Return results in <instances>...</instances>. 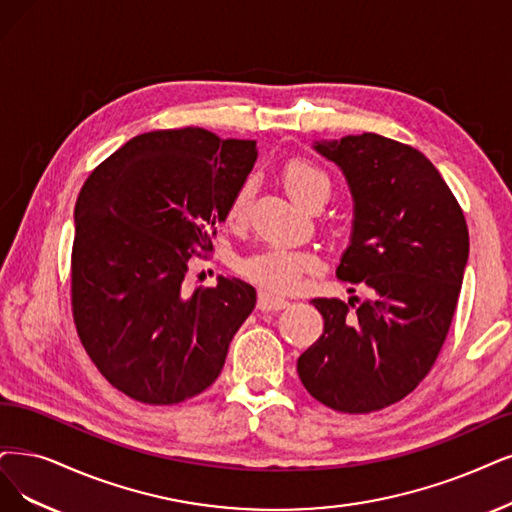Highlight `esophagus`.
<instances>
[{
    "label": "esophagus",
    "instance_id": "esophagus-1",
    "mask_svg": "<svg viewBox=\"0 0 512 512\" xmlns=\"http://www.w3.org/2000/svg\"><path fill=\"white\" fill-rule=\"evenodd\" d=\"M289 306V299L285 297H278L272 295L268 291H261L259 299H257V308L263 312H278V310H285Z\"/></svg>",
    "mask_w": 512,
    "mask_h": 512
}]
</instances>
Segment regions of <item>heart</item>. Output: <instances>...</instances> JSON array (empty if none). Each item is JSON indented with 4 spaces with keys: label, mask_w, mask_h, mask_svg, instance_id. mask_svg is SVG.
<instances>
[{
    "label": "heart",
    "mask_w": 512,
    "mask_h": 512,
    "mask_svg": "<svg viewBox=\"0 0 512 512\" xmlns=\"http://www.w3.org/2000/svg\"><path fill=\"white\" fill-rule=\"evenodd\" d=\"M282 183H285L289 196L301 206L310 204L314 198H320V196L329 198L331 194L329 177L323 173V170L306 160H291L285 166V170H282ZM251 192H253L251 181L240 183L230 202H227V211H225L227 221L240 223L244 219L246 208H249ZM312 266H314V257L310 253L274 244L255 255L244 257L240 261V272L261 287L276 293H287L299 285L301 274Z\"/></svg>",
    "instance_id": "heart-1"
}]
</instances>
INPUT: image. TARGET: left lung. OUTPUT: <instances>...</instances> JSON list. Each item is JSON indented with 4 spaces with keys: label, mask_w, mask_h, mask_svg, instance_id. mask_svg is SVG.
<instances>
[{
    "label": "left lung",
    "mask_w": 512,
    "mask_h": 512,
    "mask_svg": "<svg viewBox=\"0 0 512 512\" xmlns=\"http://www.w3.org/2000/svg\"><path fill=\"white\" fill-rule=\"evenodd\" d=\"M312 147L339 166L354 202L337 278L363 282L369 299H312L325 331L297 373L323 405L369 413L405 399L437 361L468 263V227L422 151L375 132Z\"/></svg>",
    "instance_id": "1"
}]
</instances>
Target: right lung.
Here are the masks:
<instances>
[{"mask_svg": "<svg viewBox=\"0 0 512 512\" xmlns=\"http://www.w3.org/2000/svg\"><path fill=\"white\" fill-rule=\"evenodd\" d=\"M257 143L204 128L154 130L92 170L75 202L73 320L92 363L130 399L175 405L211 386L255 308L240 278L183 291L187 261L211 251Z\"/></svg>", "mask_w": 512, "mask_h": 512, "instance_id": "1", "label": "right lung"}]
</instances>
